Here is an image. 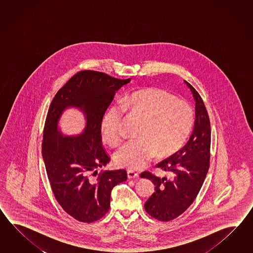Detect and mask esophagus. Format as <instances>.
<instances>
[{
    "label": "esophagus",
    "instance_id": "obj_1",
    "mask_svg": "<svg viewBox=\"0 0 253 253\" xmlns=\"http://www.w3.org/2000/svg\"><path fill=\"white\" fill-rule=\"evenodd\" d=\"M127 177H128L129 179L137 178L138 177V173L134 172V171H132V170H128V171H127Z\"/></svg>",
    "mask_w": 253,
    "mask_h": 253
}]
</instances>
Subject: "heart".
Masks as SVG:
<instances>
[{"label": "heart", "instance_id": "obj_1", "mask_svg": "<svg viewBox=\"0 0 253 253\" xmlns=\"http://www.w3.org/2000/svg\"><path fill=\"white\" fill-rule=\"evenodd\" d=\"M125 113L141 121L139 139L126 143L115 155L119 167L139 169L155 156L167 157L180 150L188 139L194 112L188 102L159 87H145L124 97L106 110L101 120L103 138L111 145L124 139Z\"/></svg>", "mask_w": 253, "mask_h": 253}]
</instances>
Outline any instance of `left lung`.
Returning <instances> with one entry per match:
<instances>
[{"instance_id":"left-lung-1","label":"left lung","mask_w":253,"mask_h":253,"mask_svg":"<svg viewBox=\"0 0 253 253\" xmlns=\"http://www.w3.org/2000/svg\"><path fill=\"white\" fill-rule=\"evenodd\" d=\"M195 100L194 131L186 145L158 163L156 167L169 172V179L143 172L141 177L152 180L155 193L145 204L151 217L161 221L172 220L188 209L199 194L210 167L211 124L203 98L187 81Z\"/></svg>"}]
</instances>
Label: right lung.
Masks as SVG:
<instances>
[{
    "mask_svg": "<svg viewBox=\"0 0 253 253\" xmlns=\"http://www.w3.org/2000/svg\"><path fill=\"white\" fill-rule=\"evenodd\" d=\"M129 81L81 70L59 88L49 105L42 144L46 172L55 199L81 222L101 219L109 210L114 186L127 179L126 170H95L110 160L102 145L103 115L115 92ZM69 105L81 107L86 114V128L79 137H63L56 130L59 116Z\"/></svg>",
    "mask_w": 253,
    "mask_h": 253,
    "instance_id": "add662e5",
    "label": "right lung"
}]
</instances>
